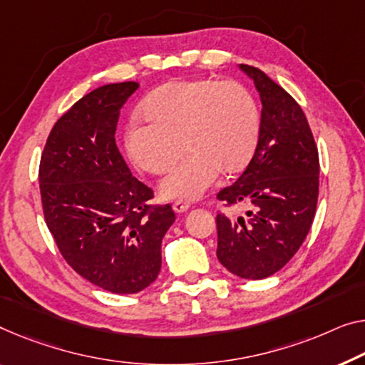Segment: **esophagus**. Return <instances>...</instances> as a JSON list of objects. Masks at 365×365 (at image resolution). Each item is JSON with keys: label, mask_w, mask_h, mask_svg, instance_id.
Returning a JSON list of instances; mask_svg holds the SVG:
<instances>
[{"label": "esophagus", "mask_w": 365, "mask_h": 365, "mask_svg": "<svg viewBox=\"0 0 365 365\" xmlns=\"http://www.w3.org/2000/svg\"><path fill=\"white\" fill-rule=\"evenodd\" d=\"M172 208H173V211H175V213H185V211H188L190 203H187V201L178 200V201H175V203L172 205Z\"/></svg>", "instance_id": "esophagus-1"}]
</instances>
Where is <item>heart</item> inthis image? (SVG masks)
Returning <instances> with one entry per match:
<instances>
[{
	"instance_id": "b5f03b06",
	"label": "heart",
	"mask_w": 365,
	"mask_h": 365,
	"mask_svg": "<svg viewBox=\"0 0 365 365\" xmlns=\"http://www.w3.org/2000/svg\"><path fill=\"white\" fill-rule=\"evenodd\" d=\"M139 114L146 123L134 119L123 134L124 152L134 167L162 173L182 148L187 150L160 180V195L167 200H197L221 170H244L257 149L262 123L257 100L232 80L165 83L144 98Z\"/></svg>"
}]
</instances>
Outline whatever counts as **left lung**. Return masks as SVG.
<instances>
[{
	"mask_svg": "<svg viewBox=\"0 0 365 365\" xmlns=\"http://www.w3.org/2000/svg\"><path fill=\"white\" fill-rule=\"evenodd\" d=\"M239 68L259 91L260 138L241 177L217 193L247 205L246 216H216L217 260L241 279L260 280L290 260L312 227L318 203L319 159L307 116L293 98L251 65Z\"/></svg>",
	"mask_w": 365,
	"mask_h": 365,
	"instance_id": "obj_1",
	"label": "left lung"
}]
</instances>
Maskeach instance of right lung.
<instances>
[{
  "mask_svg": "<svg viewBox=\"0 0 365 365\" xmlns=\"http://www.w3.org/2000/svg\"><path fill=\"white\" fill-rule=\"evenodd\" d=\"M138 88L110 83L78 100L52 128L39 167L58 251L78 275L119 295L157 279L162 239L175 221L170 205L152 208L154 193L133 177L114 140L119 111Z\"/></svg>",
  "mask_w": 365,
  "mask_h": 365,
  "instance_id": "right-lung-1",
  "label": "right lung"
}]
</instances>
